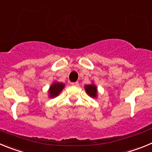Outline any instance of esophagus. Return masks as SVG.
Instances as JSON below:
<instances>
[{
    "mask_svg": "<svg viewBox=\"0 0 152 152\" xmlns=\"http://www.w3.org/2000/svg\"><path fill=\"white\" fill-rule=\"evenodd\" d=\"M71 84H72V86H78L79 85V83L77 82V81H75V82L71 83Z\"/></svg>",
    "mask_w": 152,
    "mask_h": 152,
    "instance_id": "34e87169",
    "label": "esophagus"
}]
</instances>
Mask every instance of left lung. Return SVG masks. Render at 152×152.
Returning a JSON list of instances; mask_svg holds the SVG:
<instances>
[{
	"instance_id": "obj_1",
	"label": "left lung",
	"mask_w": 152,
	"mask_h": 152,
	"mask_svg": "<svg viewBox=\"0 0 152 152\" xmlns=\"http://www.w3.org/2000/svg\"><path fill=\"white\" fill-rule=\"evenodd\" d=\"M84 89L86 92L90 96L94 98H96L97 96V88L96 86L94 84H88V85L84 86Z\"/></svg>"
}]
</instances>
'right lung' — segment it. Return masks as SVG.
<instances>
[{
	"label": "right lung",
	"mask_w": 152,
	"mask_h": 152,
	"mask_svg": "<svg viewBox=\"0 0 152 152\" xmlns=\"http://www.w3.org/2000/svg\"><path fill=\"white\" fill-rule=\"evenodd\" d=\"M64 88V84L59 82H55L50 86L49 90V96L50 98H53L57 96L59 94L63 88Z\"/></svg>",
	"instance_id": "1"
}]
</instances>
